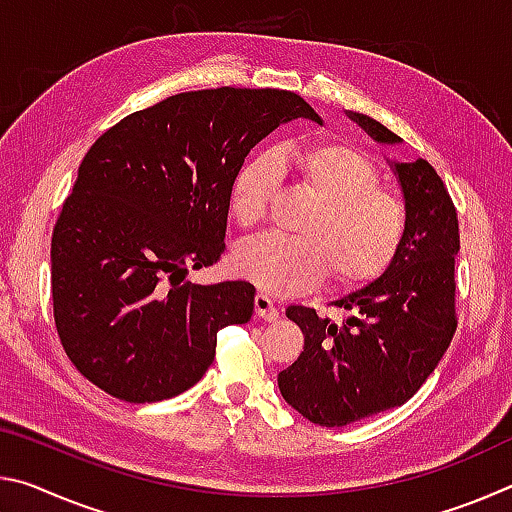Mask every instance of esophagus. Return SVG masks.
<instances>
[{
  "label": "esophagus",
  "mask_w": 512,
  "mask_h": 512,
  "mask_svg": "<svg viewBox=\"0 0 512 512\" xmlns=\"http://www.w3.org/2000/svg\"><path fill=\"white\" fill-rule=\"evenodd\" d=\"M255 314H257V318L268 320V323H271V320H277V316H280V309H277L275 300L271 296H266V293H257Z\"/></svg>",
  "instance_id": "34e87169"
}]
</instances>
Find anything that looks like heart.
<instances>
[{"label":"heart","mask_w":512,"mask_h":512,"mask_svg":"<svg viewBox=\"0 0 512 512\" xmlns=\"http://www.w3.org/2000/svg\"><path fill=\"white\" fill-rule=\"evenodd\" d=\"M280 164L314 198L298 225L300 237L266 235L237 250V271L271 296L300 293L325 277L339 287H363L384 275L400 255L409 228L404 203L381 187L366 153L350 142L287 146ZM277 164L268 155L241 164L232 180L230 210L241 228L268 214L277 187Z\"/></svg>","instance_id":"obj_1"}]
</instances>
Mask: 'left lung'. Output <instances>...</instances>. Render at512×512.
<instances>
[{
	"mask_svg": "<svg viewBox=\"0 0 512 512\" xmlns=\"http://www.w3.org/2000/svg\"><path fill=\"white\" fill-rule=\"evenodd\" d=\"M350 119L379 144L400 137L359 112ZM409 228L400 255L368 287L334 300L343 323L316 309H287L305 348L277 386L287 404L320 427H345L409 402L436 370L456 332L454 262L461 248L447 187L427 160L393 162Z\"/></svg>",
	"mask_w": 512,
	"mask_h": 512,
	"instance_id": "obj_1",
	"label": "left lung"
}]
</instances>
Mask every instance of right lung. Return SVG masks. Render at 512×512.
<instances>
[{"label": "right lung", "mask_w": 512, "mask_h": 512, "mask_svg": "<svg viewBox=\"0 0 512 512\" xmlns=\"http://www.w3.org/2000/svg\"><path fill=\"white\" fill-rule=\"evenodd\" d=\"M298 117L320 124L287 90L180 92L90 146L51 235L56 329L85 379L124 402L169 400L212 366L219 329L248 323L253 284L185 275L221 259L250 149Z\"/></svg>", "instance_id": "right-lung-1"}]
</instances>
